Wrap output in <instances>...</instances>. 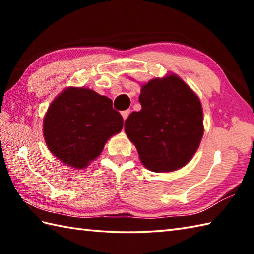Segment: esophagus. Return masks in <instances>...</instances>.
Returning <instances> with one entry per match:
<instances>
[{"label": "esophagus", "instance_id": "1", "mask_svg": "<svg viewBox=\"0 0 254 254\" xmlns=\"http://www.w3.org/2000/svg\"><path fill=\"white\" fill-rule=\"evenodd\" d=\"M130 112H131V110H130V109L124 110V111H122V112H121V115H122V117H123L124 120H126V119L128 117V115H130Z\"/></svg>", "mask_w": 254, "mask_h": 254}]
</instances>
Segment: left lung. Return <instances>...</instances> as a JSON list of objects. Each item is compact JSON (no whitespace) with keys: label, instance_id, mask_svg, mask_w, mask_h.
Masks as SVG:
<instances>
[{"label":"left lung","instance_id":"1","mask_svg":"<svg viewBox=\"0 0 254 254\" xmlns=\"http://www.w3.org/2000/svg\"><path fill=\"white\" fill-rule=\"evenodd\" d=\"M142 109L124 123L147 169L174 171L189 163L203 136V111L197 96L176 75L152 79L138 97Z\"/></svg>","mask_w":254,"mask_h":254}]
</instances>
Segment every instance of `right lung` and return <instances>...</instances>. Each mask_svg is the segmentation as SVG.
Wrapping results in <instances>:
<instances>
[{"label":"right lung","mask_w":254,"mask_h":254,"mask_svg":"<svg viewBox=\"0 0 254 254\" xmlns=\"http://www.w3.org/2000/svg\"><path fill=\"white\" fill-rule=\"evenodd\" d=\"M123 118L106 96L67 88L52 102L44 120L50 152L64 164L84 168L98 157L107 139L122 130Z\"/></svg>","instance_id":"add662e5"}]
</instances>
